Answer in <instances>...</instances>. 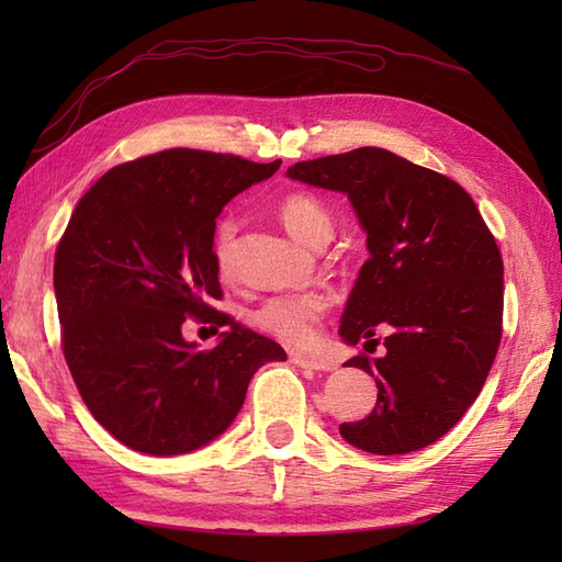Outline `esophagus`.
Returning <instances> with one entry per match:
<instances>
[{
  "label": "esophagus",
  "mask_w": 562,
  "mask_h": 562,
  "mask_svg": "<svg viewBox=\"0 0 562 562\" xmlns=\"http://www.w3.org/2000/svg\"><path fill=\"white\" fill-rule=\"evenodd\" d=\"M290 362L304 369H316V372H330L333 362L321 360V357H304V355H290Z\"/></svg>",
  "instance_id": "esophagus-1"
}]
</instances>
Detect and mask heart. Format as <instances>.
<instances>
[{
  "label": "heart",
  "mask_w": 562,
  "mask_h": 562,
  "mask_svg": "<svg viewBox=\"0 0 562 562\" xmlns=\"http://www.w3.org/2000/svg\"><path fill=\"white\" fill-rule=\"evenodd\" d=\"M280 222L302 246L318 248L326 246L333 234V217L328 207L318 198L308 193H292L280 202ZM236 238V220H222L214 234V258L222 274H229L232 250ZM328 302L321 294H284L270 296L260 302L248 321L258 330L278 338L284 345H308L316 336L321 316L326 314Z\"/></svg>",
  "instance_id": "heart-1"
}]
</instances>
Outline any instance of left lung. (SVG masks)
I'll use <instances>...</instances> for the list:
<instances>
[{
  "mask_svg": "<svg viewBox=\"0 0 562 562\" xmlns=\"http://www.w3.org/2000/svg\"><path fill=\"white\" fill-rule=\"evenodd\" d=\"M288 178L348 195L369 258L340 318L348 345L386 330V352L360 367L376 381V408L340 425L369 453H408L457 425L479 398L503 336V258L479 207L451 178L389 149L360 147L296 161ZM369 350V352H372Z\"/></svg>",
  "mask_w": 562,
  "mask_h": 562,
  "instance_id": "8db88e82",
  "label": "left lung"
}]
</instances>
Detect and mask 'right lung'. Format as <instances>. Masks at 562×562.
<instances>
[{"mask_svg":"<svg viewBox=\"0 0 562 562\" xmlns=\"http://www.w3.org/2000/svg\"><path fill=\"white\" fill-rule=\"evenodd\" d=\"M280 164L166 149L115 166L79 200L55 254L63 350L91 415L125 447L176 457L210 445L250 376L288 360L207 306L222 296L214 220ZM190 315L227 326L212 351L182 338Z\"/></svg>","mask_w":562,"mask_h":562,"instance_id":"1","label":"right lung"}]
</instances>
